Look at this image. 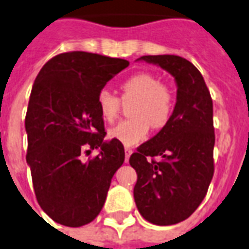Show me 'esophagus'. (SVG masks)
I'll use <instances>...</instances> for the list:
<instances>
[{
  "mask_svg": "<svg viewBox=\"0 0 249 249\" xmlns=\"http://www.w3.org/2000/svg\"><path fill=\"white\" fill-rule=\"evenodd\" d=\"M133 153V150L130 148H125V162H128L129 161V157H130V154Z\"/></svg>",
  "mask_w": 249,
  "mask_h": 249,
  "instance_id": "esophagus-1",
  "label": "esophagus"
}]
</instances>
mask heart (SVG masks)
<instances>
[{
    "label": "heart",
    "instance_id": "1",
    "mask_svg": "<svg viewBox=\"0 0 249 249\" xmlns=\"http://www.w3.org/2000/svg\"><path fill=\"white\" fill-rule=\"evenodd\" d=\"M121 100L132 103V119L121 121L109 129V137L126 146L137 145L149 133L150 125L160 129L169 123L174 110V93L166 84L152 73H136L121 84ZM100 115L113 121L121 108V101L108 89H101L97 96Z\"/></svg>",
    "mask_w": 249,
    "mask_h": 249
}]
</instances>
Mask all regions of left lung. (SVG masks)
Returning a JSON list of instances; mask_svg holds the SVG:
<instances>
[{"mask_svg":"<svg viewBox=\"0 0 249 249\" xmlns=\"http://www.w3.org/2000/svg\"><path fill=\"white\" fill-rule=\"evenodd\" d=\"M174 78L177 103L169 123L129 158L137 173L134 202L145 220L171 226L202 203L213 176V100L202 73L177 55H146ZM158 157V161H148Z\"/></svg>","mask_w":249,"mask_h":249,"instance_id":"obj_1","label":"left lung"}]
</instances>
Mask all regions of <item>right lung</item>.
Here are the masks:
<instances>
[{
	"instance_id": "obj_1",
	"label": "right lung",
	"mask_w": 249,
	"mask_h": 249,
	"mask_svg": "<svg viewBox=\"0 0 249 249\" xmlns=\"http://www.w3.org/2000/svg\"><path fill=\"white\" fill-rule=\"evenodd\" d=\"M128 66L125 59L64 53L50 59L33 84L25 120L26 162L38 203L59 224L80 227L96 218L124 162L123 143L104 140L97 96ZM93 148L99 154L83 161L84 150Z\"/></svg>"
}]
</instances>
